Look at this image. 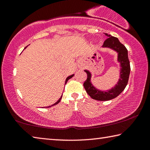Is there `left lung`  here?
Returning a JSON list of instances; mask_svg holds the SVG:
<instances>
[{
  "label": "left lung",
  "mask_w": 150,
  "mask_h": 150,
  "mask_svg": "<svg viewBox=\"0 0 150 150\" xmlns=\"http://www.w3.org/2000/svg\"><path fill=\"white\" fill-rule=\"evenodd\" d=\"M108 37L104 42L103 47L111 48L118 52V61L120 63V78L115 87L107 92H103L96 89L91 83V75L88 71L85 70L87 73V78L83 86L88 95L93 99L96 100L105 101L116 98L126 88L128 82L129 75L130 72V62L128 56V50L124 45L119 42L118 39L116 37H113L110 35L105 34Z\"/></svg>",
  "instance_id": "obj_1"
}]
</instances>
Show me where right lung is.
Masks as SVG:
<instances>
[{
  "label": "right lung",
  "mask_w": 150,
  "mask_h": 150,
  "mask_svg": "<svg viewBox=\"0 0 150 150\" xmlns=\"http://www.w3.org/2000/svg\"><path fill=\"white\" fill-rule=\"evenodd\" d=\"M26 47H25V48H26ZM73 75H70V76H69V77H68L67 79H66V80H65V84H66V83H67V81L68 80H69V79H70L71 78H72V77H73ZM62 96H61V98H59V100H58L57 101V102L56 103H55V104H54V105H52V106H50V107H51V106H54V105H57V104H58V103H59V102H60V100H61V99H62ZM48 107H49V106H48Z\"/></svg>",
  "instance_id": "add662e5"
}]
</instances>
